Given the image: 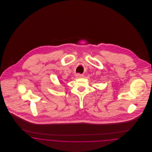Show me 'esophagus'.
I'll return each mask as SVG.
<instances>
[{
    "mask_svg": "<svg viewBox=\"0 0 152 152\" xmlns=\"http://www.w3.org/2000/svg\"><path fill=\"white\" fill-rule=\"evenodd\" d=\"M75 77L76 78H83L84 77V75L83 74H77L75 75Z\"/></svg>",
    "mask_w": 152,
    "mask_h": 152,
    "instance_id": "esophagus-1",
    "label": "esophagus"
}]
</instances>
